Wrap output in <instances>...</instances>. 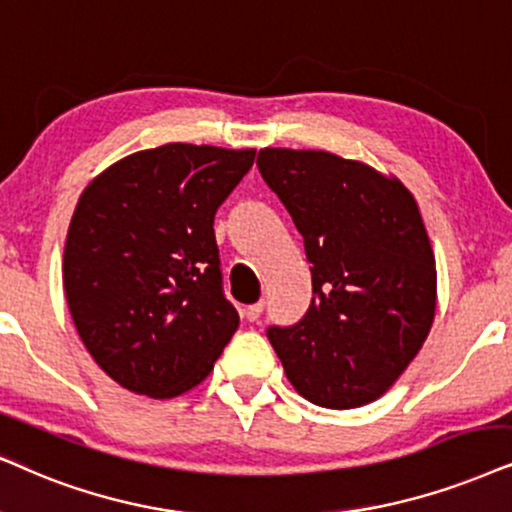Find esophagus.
<instances>
[{
    "label": "esophagus",
    "instance_id": "obj_1",
    "mask_svg": "<svg viewBox=\"0 0 512 512\" xmlns=\"http://www.w3.org/2000/svg\"><path fill=\"white\" fill-rule=\"evenodd\" d=\"M262 309H264V300H260V302H255V304H248V307H245V309H243L245 319H248V321H257V319H260Z\"/></svg>",
    "mask_w": 512,
    "mask_h": 512
}]
</instances>
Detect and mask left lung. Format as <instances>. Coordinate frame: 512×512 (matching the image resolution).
<instances>
[{"instance_id": "obj_1", "label": "left lung", "mask_w": 512, "mask_h": 512, "mask_svg": "<svg viewBox=\"0 0 512 512\" xmlns=\"http://www.w3.org/2000/svg\"><path fill=\"white\" fill-rule=\"evenodd\" d=\"M262 179L312 264V302L267 338L295 390L357 409L394 385L428 338L437 271L418 205L397 179L326 151L264 148Z\"/></svg>"}]
</instances>
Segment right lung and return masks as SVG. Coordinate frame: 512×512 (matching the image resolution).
Segmentation results:
<instances>
[{"instance_id": "1", "label": "right lung", "mask_w": 512, "mask_h": 512, "mask_svg": "<svg viewBox=\"0 0 512 512\" xmlns=\"http://www.w3.org/2000/svg\"><path fill=\"white\" fill-rule=\"evenodd\" d=\"M255 148L165 144L127 155L84 189L63 252V288L96 364L129 392L184 394L238 328L215 215Z\"/></svg>"}]
</instances>
